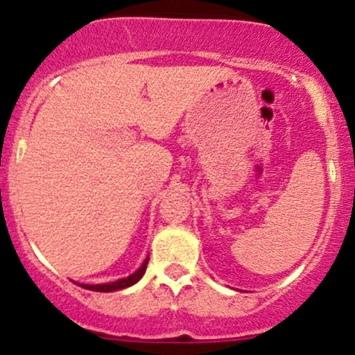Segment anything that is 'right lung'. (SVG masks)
<instances>
[{
    "mask_svg": "<svg viewBox=\"0 0 355 355\" xmlns=\"http://www.w3.org/2000/svg\"><path fill=\"white\" fill-rule=\"evenodd\" d=\"M146 263H148V257L144 260L140 268L133 272L132 275L125 277V279H118L115 282H108V284H78L80 287L87 288V291H93V292H115V291H121V288L132 287L133 284H137L138 280L141 279L146 270Z\"/></svg>",
    "mask_w": 355,
    "mask_h": 355,
    "instance_id": "obj_1",
    "label": "right lung"
}]
</instances>
